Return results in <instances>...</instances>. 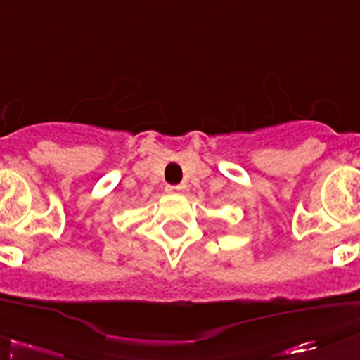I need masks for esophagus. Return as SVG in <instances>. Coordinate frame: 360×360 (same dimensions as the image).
Here are the masks:
<instances>
[{"mask_svg":"<svg viewBox=\"0 0 360 360\" xmlns=\"http://www.w3.org/2000/svg\"><path fill=\"white\" fill-rule=\"evenodd\" d=\"M186 189H187V186H184V184H180V186H167L166 187L167 193H176V194L186 193Z\"/></svg>","mask_w":360,"mask_h":360,"instance_id":"34e87169","label":"esophagus"}]
</instances>
